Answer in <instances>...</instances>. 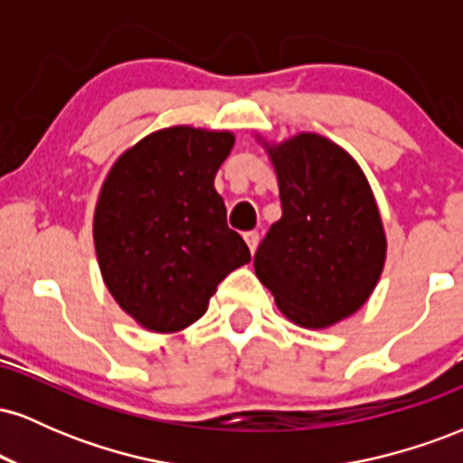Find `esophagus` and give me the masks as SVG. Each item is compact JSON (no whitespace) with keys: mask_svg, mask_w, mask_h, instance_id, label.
I'll return each instance as SVG.
<instances>
[{"mask_svg":"<svg viewBox=\"0 0 463 463\" xmlns=\"http://www.w3.org/2000/svg\"><path fill=\"white\" fill-rule=\"evenodd\" d=\"M243 239H246L250 252H254V250H257V246H259V232H257V231L243 232Z\"/></svg>","mask_w":463,"mask_h":463,"instance_id":"obj_1","label":"esophagus"}]
</instances>
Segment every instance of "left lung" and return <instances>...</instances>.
<instances>
[{
  "instance_id": "8db88e82",
  "label": "left lung",
  "mask_w": 463,
  "mask_h": 463,
  "mask_svg": "<svg viewBox=\"0 0 463 463\" xmlns=\"http://www.w3.org/2000/svg\"><path fill=\"white\" fill-rule=\"evenodd\" d=\"M283 215L254 254V272L280 313L328 328L364 307L385 265L387 239L368 178L350 154L316 132L265 143Z\"/></svg>"
}]
</instances>
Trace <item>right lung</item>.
Wrapping results in <instances>:
<instances>
[{
  "label": "right lung",
  "instance_id": "1",
  "mask_svg": "<svg viewBox=\"0 0 463 463\" xmlns=\"http://www.w3.org/2000/svg\"><path fill=\"white\" fill-rule=\"evenodd\" d=\"M232 143L228 130L172 126L135 143L104 180L93 215L99 272L147 331L200 320L217 285L250 261L213 187Z\"/></svg>",
  "mask_w": 463,
  "mask_h": 463
}]
</instances>
